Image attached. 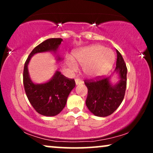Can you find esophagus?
<instances>
[{"label": "esophagus", "mask_w": 153, "mask_h": 153, "mask_svg": "<svg viewBox=\"0 0 153 153\" xmlns=\"http://www.w3.org/2000/svg\"><path fill=\"white\" fill-rule=\"evenodd\" d=\"M75 83H76V85H79V84H82L83 81L80 80L79 79H75Z\"/></svg>", "instance_id": "obj_1"}]
</instances>
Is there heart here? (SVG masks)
Instances as JSON below:
<instances>
[{
  "label": "heart",
  "instance_id": "heart-1",
  "mask_svg": "<svg viewBox=\"0 0 153 153\" xmlns=\"http://www.w3.org/2000/svg\"><path fill=\"white\" fill-rule=\"evenodd\" d=\"M74 59L68 57L66 62L72 71L78 69L77 63L83 66V72L90 78H97L105 75L112 68L115 60L114 52L103 46L95 45L76 50Z\"/></svg>",
  "mask_w": 153,
  "mask_h": 153
}]
</instances>
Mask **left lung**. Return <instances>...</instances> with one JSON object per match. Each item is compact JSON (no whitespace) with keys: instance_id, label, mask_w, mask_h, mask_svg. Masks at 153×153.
Instances as JSON below:
<instances>
[{"instance_id":"8db88e82","label":"left lung","mask_w":153,"mask_h":153,"mask_svg":"<svg viewBox=\"0 0 153 153\" xmlns=\"http://www.w3.org/2000/svg\"><path fill=\"white\" fill-rule=\"evenodd\" d=\"M116 68L114 73L119 81L113 84L110 76L102 79L85 81L88 96L85 104L92 114L96 116L106 117L112 114L122 103L127 85V69L122 55L116 50Z\"/></svg>"}]
</instances>
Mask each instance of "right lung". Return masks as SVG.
Returning <instances> with one entry per match:
<instances>
[{"instance_id": "obj_1", "label": "right lung", "mask_w": 153, "mask_h": 153, "mask_svg": "<svg viewBox=\"0 0 153 153\" xmlns=\"http://www.w3.org/2000/svg\"><path fill=\"white\" fill-rule=\"evenodd\" d=\"M62 42L61 38L46 39L31 51L24 65L23 78L27 97L35 111L45 116H55L62 111L70 92L75 87V81L56 71L47 82L35 83L31 80L28 66L31 58L39 53H53L56 61H61L62 58L58 53V49Z\"/></svg>"}]
</instances>
